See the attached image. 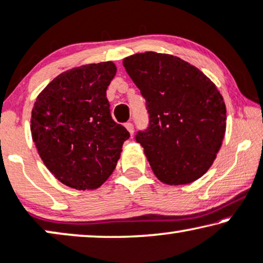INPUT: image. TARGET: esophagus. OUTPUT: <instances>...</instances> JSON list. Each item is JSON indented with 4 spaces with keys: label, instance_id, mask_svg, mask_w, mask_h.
Instances as JSON below:
<instances>
[{
    "label": "esophagus",
    "instance_id": "obj_1",
    "mask_svg": "<svg viewBox=\"0 0 263 263\" xmlns=\"http://www.w3.org/2000/svg\"><path fill=\"white\" fill-rule=\"evenodd\" d=\"M125 127L127 128V131L129 132V135H134V132H135V127H134V124H132V122H126L125 124Z\"/></svg>",
    "mask_w": 263,
    "mask_h": 263
}]
</instances>
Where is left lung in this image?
Masks as SVG:
<instances>
[{
    "label": "left lung",
    "mask_w": 263,
    "mask_h": 263,
    "mask_svg": "<svg viewBox=\"0 0 263 263\" xmlns=\"http://www.w3.org/2000/svg\"><path fill=\"white\" fill-rule=\"evenodd\" d=\"M124 67L145 99L148 127L136 141L153 172L168 185L190 184L214 162L226 129V106L215 84L177 56L141 52Z\"/></svg>",
    "instance_id": "obj_1"
}]
</instances>
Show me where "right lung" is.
<instances>
[{
  "label": "right lung",
  "mask_w": 263,
  "mask_h": 263,
  "mask_svg": "<svg viewBox=\"0 0 263 263\" xmlns=\"http://www.w3.org/2000/svg\"><path fill=\"white\" fill-rule=\"evenodd\" d=\"M115 73L110 61L72 68L49 83L34 102V145L48 170L69 187L101 186L129 137L110 115L106 91Z\"/></svg>",
  "instance_id": "1"
}]
</instances>
